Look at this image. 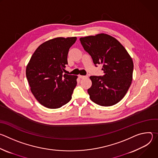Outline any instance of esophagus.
Segmentation results:
<instances>
[{"instance_id": "obj_1", "label": "esophagus", "mask_w": 158, "mask_h": 158, "mask_svg": "<svg viewBox=\"0 0 158 158\" xmlns=\"http://www.w3.org/2000/svg\"><path fill=\"white\" fill-rule=\"evenodd\" d=\"M79 77L81 79H84V78H87L88 76H81V75H79Z\"/></svg>"}]
</instances>
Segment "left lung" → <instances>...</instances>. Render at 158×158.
I'll list each match as a JSON object with an SVG mask.
<instances>
[{"instance_id": "8db88e82", "label": "left lung", "mask_w": 158, "mask_h": 158, "mask_svg": "<svg viewBox=\"0 0 158 158\" xmlns=\"http://www.w3.org/2000/svg\"><path fill=\"white\" fill-rule=\"evenodd\" d=\"M79 40L94 65L102 64L104 75L90 77L92 85L87 90L90 99L102 106L117 104L131 84L134 68L132 58L123 45L109 35L99 34Z\"/></svg>"}]
</instances>
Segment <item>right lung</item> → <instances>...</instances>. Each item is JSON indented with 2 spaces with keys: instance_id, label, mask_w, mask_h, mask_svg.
Segmentation results:
<instances>
[{
  "instance_id": "add662e5",
  "label": "right lung",
  "mask_w": 158,
  "mask_h": 158,
  "mask_svg": "<svg viewBox=\"0 0 158 158\" xmlns=\"http://www.w3.org/2000/svg\"><path fill=\"white\" fill-rule=\"evenodd\" d=\"M77 37H57L44 42L26 67L31 92L42 106L57 109L69 102L77 85V76L64 74L67 54Z\"/></svg>"
}]
</instances>
